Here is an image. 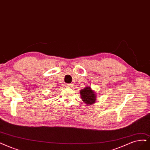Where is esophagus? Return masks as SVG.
<instances>
[{"label": "esophagus", "mask_w": 150, "mask_h": 150, "mask_svg": "<svg viewBox=\"0 0 150 150\" xmlns=\"http://www.w3.org/2000/svg\"><path fill=\"white\" fill-rule=\"evenodd\" d=\"M65 87H67V88H71V86H73L71 84H68V83H67V84H65Z\"/></svg>", "instance_id": "esophagus-1"}]
</instances>
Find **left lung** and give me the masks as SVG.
Listing matches in <instances>:
<instances>
[{"label":"left lung","instance_id":"left-lung-1","mask_svg":"<svg viewBox=\"0 0 150 150\" xmlns=\"http://www.w3.org/2000/svg\"><path fill=\"white\" fill-rule=\"evenodd\" d=\"M80 95L82 101H83L87 106L93 104L95 103L96 99V94L92 90L91 88L88 86L85 88L80 90Z\"/></svg>","mask_w":150,"mask_h":150}]
</instances>
